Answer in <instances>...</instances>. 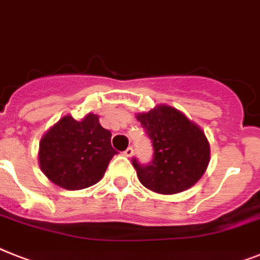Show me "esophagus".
<instances>
[{
  "label": "esophagus",
  "instance_id": "34e87169",
  "mask_svg": "<svg viewBox=\"0 0 260 260\" xmlns=\"http://www.w3.org/2000/svg\"><path fill=\"white\" fill-rule=\"evenodd\" d=\"M123 154H125L126 156H132L133 154H134V149H133L132 146H130V147H127V149H126L125 151H123Z\"/></svg>",
  "mask_w": 260,
  "mask_h": 260
}]
</instances>
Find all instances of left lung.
<instances>
[{"label":"left lung","mask_w":260,"mask_h":260,"mask_svg":"<svg viewBox=\"0 0 260 260\" xmlns=\"http://www.w3.org/2000/svg\"><path fill=\"white\" fill-rule=\"evenodd\" d=\"M137 119L153 143L151 162L132 159L141 183L159 194H177L197 183L210 160L209 141L201 127L166 105Z\"/></svg>","instance_id":"left-lung-1"}]
</instances>
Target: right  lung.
<instances>
[{
  "label": "right lung",
  "mask_w": 260,
  "mask_h": 260,
  "mask_svg": "<svg viewBox=\"0 0 260 260\" xmlns=\"http://www.w3.org/2000/svg\"><path fill=\"white\" fill-rule=\"evenodd\" d=\"M110 138L111 133L101 126L98 115L87 114L82 121L66 115L41 139V170L66 190L93 186L117 154Z\"/></svg>",
  "instance_id": "1"
}]
</instances>
